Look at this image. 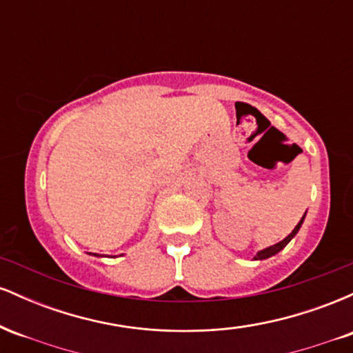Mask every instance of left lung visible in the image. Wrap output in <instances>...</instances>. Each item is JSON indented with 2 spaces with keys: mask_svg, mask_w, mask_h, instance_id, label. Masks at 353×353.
<instances>
[{
  "mask_svg": "<svg viewBox=\"0 0 353 353\" xmlns=\"http://www.w3.org/2000/svg\"><path fill=\"white\" fill-rule=\"evenodd\" d=\"M303 219H305V214H303V217L301 219V222H299V224L295 225V229L292 230V232L289 234V236H287L285 239H283V241L277 242V244H274V245L267 247V249L261 250V252H257V255H255V257H254L255 261H264V259H269V257H272V255H275V254H277V252H281V250L283 249V247H285L287 244H289V242L292 241V239L295 237V234L299 232V229H301V225H302Z\"/></svg>",
  "mask_w": 353,
  "mask_h": 353,
  "instance_id": "1",
  "label": "left lung"
}]
</instances>
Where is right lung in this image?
<instances>
[{
    "label": "right lung",
    "instance_id": "right-lung-1",
    "mask_svg": "<svg viewBox=\"0 0 353 353\" xmlns=\"http://www.w3.org/2000/svg\"><path fill=\"white\" fill-rule=\"evenodd\" d=\"M94 255H98V254H94Z\"/></svg>",
    "mask_w": 353,
    "mask_h": 353
}]
</instances>
